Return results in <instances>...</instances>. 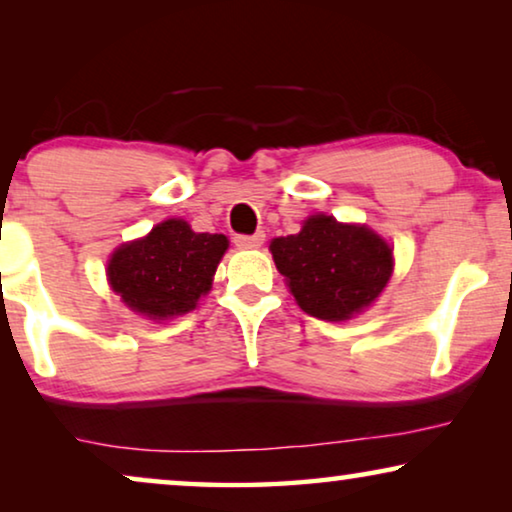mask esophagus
Instances as JSON below:
<instances>
[{
  "label": "esophagus",
  "mask_w": 512,
  "mask_h": 512,
  "mask_svg": "<svg viewBox=\"0 0 512 512\" xmlns=\"http://www.w3.org/2000/svg\"><path fill=\"white\" fill-rule=\"evenodd\" d=\"M265 235L263 233H254V235H235V244L242 249H258L263 244Z\"/></svg>",
  "instance_id": "obj_1"
}]
</instances>
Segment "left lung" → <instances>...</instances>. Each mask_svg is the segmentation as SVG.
<instances>
[{"label":"left lung","mask_w":512,"mask_h":512,"mask_svg":"<svg viewBox=\"0 0 512 512\" xmlns=\"http://www.w3.org/2000/svg\"><path fill=\"white\" fill-rule=\"evenodd\" d=\"M270 251L298 305L328 321L368 307L394 270L391 247L380 235L326 214L310 216L298 235L272 240Z\"/></svg>","instance_id":"1"}]
</instances>
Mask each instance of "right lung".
Returning <instances> with one entry per match:
<instances>
[{
	"mask_svg": "<svg viewBox=\"0 0 512 512\" xmlns=\"http://www.w3.org/2000/svg\"><path fill=\"white\" fill-rule=\"evenodd\" d=\"M226 249V235L193 233L181 219L163 221L144 240L116 249L107 268L109 284L139 314L177 317L209 291Z\"/></svg>",
	"mask_w": 512,
	"mask_h": 512,
	"instance_id": "obj_1",
	"label": "right lung"
}]
</instances>
